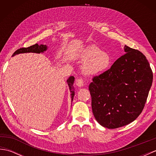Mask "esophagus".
<instances>
[{
	"label": "esophagus",
	"instance_id": "34e87169",
	"mask_svg": "<svg viewBox=\"0 0 156 156\" xmlns=\"http://www.w3.org/2000/svg\"><path fill=\"white\" fill-rule=\"evenodd\" d=\"M76 85L78 87H82L84 85V80L82 78H78L76 80Z\"/></svg>",
	"mask_w": 156,
	"mask_h": 156
}]
</instances>
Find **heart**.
Listing matches in <instances>:
<instances>
[{"mask_svg":"<svg viewBox=\"0 0 156 156\" xmlns=\"http://www.w3.org/2000/svg\"><path fill=\"white\" fill-rule=\"evenodd\" d=\"M85 62L84 69L89 74H98L107 69L110 66L111 58L97 46L92 45L85 51L82 56Z\"/></svg>","mask_w":156,"mask_h":156,"instance_id":"b5f03b06","label":"heart"}]
</instances>
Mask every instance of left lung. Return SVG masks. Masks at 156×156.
<instances>
[{"instance_id": "left-lung-1", "label": "left lung", "mask_w": 156, "mask_h": 156, "mask_svg": "<svg viewBox=\"0 0 156 156\" xmlns=\"http://www.w3.org/2000/svg\"><path fill=\"white\" fill-rule=\"evenodd\" d=\"M125 54L89 85L92 112L99 124L116 129L133 122L143 109L153 72L141 51L125 45Z\"/></svg>"}]
</instances>
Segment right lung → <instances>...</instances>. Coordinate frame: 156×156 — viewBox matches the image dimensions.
<instances>
[{
    "mask_svg": "<svg viewBox=\"0 0 156 156\" xmlns=\"http://www.w3.org/2000/svg\"><path fill=\"white\" fill-rule=\"evenodd\" d=\"M47 48L48 47L45 45H38L37 44H36L34 45L30 46V47L22 48L17 49V50L15 51L14 54H12V56H14L16 54H23V53L32 52V53H37V54H40V53L44 52L45 51L47 50ZM74 82V76H69V78L68 79L67 82L69 88V91L71 92L72 101H73V98H74V86H73Z\"/></svg>",
    "mask_w": 156,
    "mask_h": 156,
    "instance_id": "1",
    "label": "right lung"
}]
</instances>
